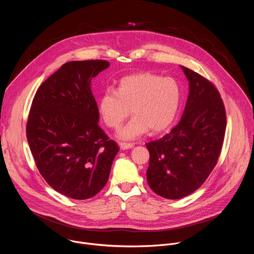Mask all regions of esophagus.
Here are the masks:
<instances>
[{
    "label": "esophagus",
    "instance_id": "esophagus-1",
    "mask_svg": "<svg viewBox=\"0 0 254 254\" xmlns=\"http://www.w3.org/2000/svg\"><path fill=\"white\" fill-rule=\"evenodd\" d=\"M120 147H121V150H128V149H131L133 147V143L120 142Z\"/></svg>",
    "mask_w": 254,
    "mask_h": 254
}]
</instances>
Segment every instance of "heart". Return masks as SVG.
<instances>
[{"mask_svg":"<svg viewBox=\"0 0 254 254\" xmlns=\"http://www.w3.org/2000/svg\"><path fill=\"white\" fill-rule=\"evenodd\" d=\"M181 101V89L171 77L152 72L126 76L116 90L108 88L99 98L98 112L104 125L118 129L129 115L133 118L120 130L121 139H134L149 129L157 133L175 120Z\"/></svg>","mask_w":254,"mask_h":254,"instance_id":"obj_1","label":"heart"}]
</instances>
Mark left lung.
Masks as SVG:
<instances>
[{
  "label": "left lung",
  "instance_id": "obj_1",
  "mask_svg": "<svg viewBox=\"0 0 254 254\" xmlns=\"http://www.w3.org/2000/svg\"><path fill=\"white\" fill-rule=\"evenodd\" d=\"M189 80V95L179 124L146 146L150 152L147 180L166 199H180L205 182L220 156L226 113L217 88L197 72L181 66Z\"/></svg>",
  "mask_w": 254,
  "mask_h": 254
}]
</instances>
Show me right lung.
<instances>
[{
    "mask_svg": "<svg viewBox=\"0 0 254 254\" xmlns=\"http://www.w3.org/2000/svg\"><path fill=\"white\" fill-rule=\"evenodd\" d=\"M110 66L105 60L70 61L36 92L27 139L36 166L58 193L76 200L95 196L106 184L118 143L98 126L91 79Z\"/></svg>",
    "mask_w": 254,
    "mask_h": 254,
    "instance_id": "add662e5",
    "label": "right lung"
}]
</instances>
